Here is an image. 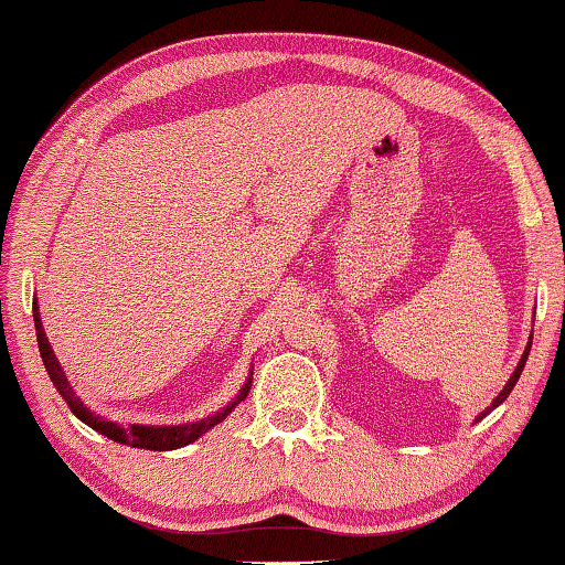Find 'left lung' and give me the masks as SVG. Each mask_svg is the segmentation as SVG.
Instances as JSON below:
<instances>
[{
    "label": "left lung",
    "mask_w": 565,
    "mask_h": 565,
    "mask_svg": "<svg viewBox=\"0 0 565 565\" xmlns=\"http://www.w3.org/2000/svg\"><path fill=\"white\" fill-rule=\"evenodd\" d=\"M530 347H533V333H530V341H527V347H525V351H522V356H520V362H518V366H514L512 377H510V380H507V384H504V387H502V392H500V395H497V397L492 399V405H489V407H487V411H484V413H481L477 420H481V418H484V415H489V413H492V411H494V407H500V405L504 403V399H507V395H510V392H512V387H514V384H518V380H520V374H522V370H525V362H527Z\"/></svg>",
    "instance_id": "obj_1"
}]
</instances>
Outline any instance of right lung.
<instances>
[{
  "mask_svg": "<svg viewBox=\"0 0 565 565\" xmlns=\"http://www.w3.org/2000/svg\"><path fill=\"white\" fill-rule=\"evenodd\" d=\"M32 316H35V333H38V347H40V356H43V364L47 374H51V382L55 384V390L61 392V397L68 403L71 413L76 415L81 423H86L88 428H94L96 433H102V436L117 440L121 446H132V448H147V451H173V448H183L188 444H193V440H199L203 433H209L214 425L222 423L228 413L234 411L236 405L242 403L244 397L249 395V387H252V372L247 382L242 384V390L236 392V397L232 403H226L224 407H218L216 413L206 415V418L201 420H193V423H181V425H142V423H132V425H119V423H111L102 418V415H96L94 411H88V407L81 403V397H76V392H73L68 377H65L63 366L58 362V356L53 354V347L51 341L45 337V329H43V321H40V313H38V300L32 302Z\"/></svg>",
  "mask_w": 565,
  "mask_h": 565,
  "instance_id": "1",
  "label": "right lung"
}]
</instances>
